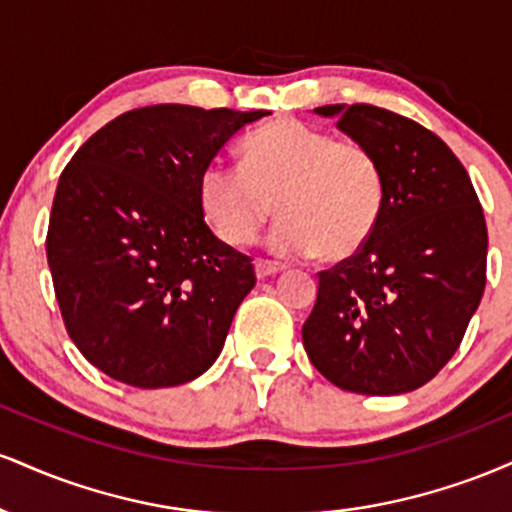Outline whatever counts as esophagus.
<instances>
[{
  "label": "esophagus",
  "instance_id": "obj_1",
  "mask_svg": "<svg viewBox=\"0 0 512 512\" xmlns=\"http://www.w3.org/2000/svg\"><path fill=\"white\" fill-rule=\"evenodd\" d=\"M284 264L281 262H274V260H255V272H257V279H269V276L284 272Z\"/></svg>",
  "mask_w": 512,
  "mask_h": 512
}]
</instances>
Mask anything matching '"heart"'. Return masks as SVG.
Instances as JSON below:
<instances>
[{
  "label": "heart",
  "instance_id": "b5f03b06",
  "mask_svg": "<svg viewBox=\"0 0 512 512\" xmlns=\"http://www.w3.org/2000/svg\"><path fill=\"white\" fill-rule=\"evenodd\" d=\"M243 166L211 161L199 175V207L228 245H248L284 214L269 236L281 255L346 260L378 226L385 175L378 156L356 139L293 117L269 122L240 146Z\"/></svg>",
  "mask_w": 512,
  "mask_h": 512
}]
</instances>
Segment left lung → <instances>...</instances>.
Here are the masks:
<instances>
[{
  "label": "left lung",
  "instance_id": "8db88e82",
  "mask_svg": "<svg viewBox=\"0 0 512 512\" xmlns=\"http://www.w3.org/2000/svg\"><path fill=\"white\" fill-rule=\"evenodd\" d=\"M315 113L378 156L385 204L368 243L317 274L303 346L342 390L402 395L436 378L479 308L484 209L460 158L419 122L366 103Z\"/></svg>",
  "mask_w": 512,
  "mask_h": 512
}]
</instances>
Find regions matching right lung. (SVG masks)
<instances>
[{"mask_svg": "<svg viewBox=\"0 0 512 512\" xmlns=\"http://www.w3.org/2000/svg\"><path fill=\"white\" fill-rule=\"evenodd\" d=\"M267 110L146 105L115 117L62 170L48 226L55 296L76 349L144 390L202 375L255 286L252 257L211 233L199 175Z\"/></svg>", "mask_w": 512, "mask_h": 512, "instance_id": "add662e5", "label": "right lung"}]
</instances>
